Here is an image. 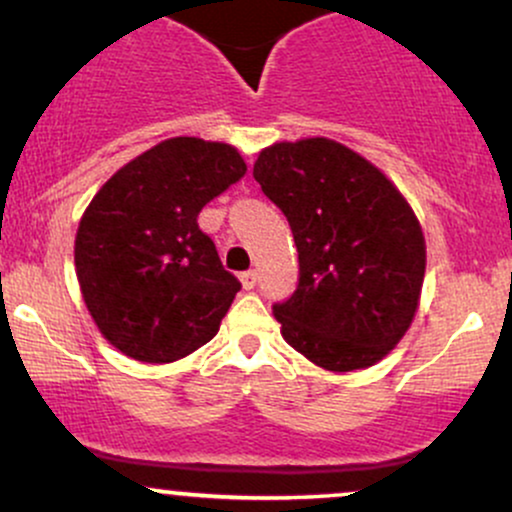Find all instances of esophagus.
<instances>
[{"label": "esophagus", "mask_w": 512, "mask_h": 512, "mask_svg": "<svg viewBox=\"0 0 512 512\" xmlns=\"http://www.w3.org/2000/svg\"><path fill=\"white\" fill-rule=\"evenodd\" d=\"M240 282H243L245 289H255V284H257V272H255V269H247V272L240 274Z\"/></svg>", "instance_id": "obj_1"}]
</instances>
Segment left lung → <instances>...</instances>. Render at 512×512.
<instances>
[{"label": "left lung", "mask_w": 512, "mask_h": 512, "mask_svg": "<svg viewBox=\"0 0 512 512\" xmlns=\"http://www.w3.org/2000/svg\"><path fill=\"white\" fill-rule=\"evenodd\" d=\"M252 177L289 221L299 284L274 303L284 340L330 372L372 367L406 335L425 277V238L372 162L328 138L274 143Z\"/></svg>", "instance_id": "1"}]
</instances>
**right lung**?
Instances as JSON below:
<instances>
[{
	"label": "right lung",
	"instance_id": "add662e5",
	"mask_svg": "<svg viewBox=\"0 0 512 512\" xmlns=\"http://www.w3.org/2000/svg\"><path fill=\"white\" fill-rule=\"evenodd\" d=\"M245 170L233 145L162 140L123 165L84 211L77 279L101 335L123 355L174 362L218 333L240 282L196 218Z\"/></svg>",
	"mask_w": 512,
	"mask_h": 512
}]
</instances>
